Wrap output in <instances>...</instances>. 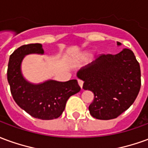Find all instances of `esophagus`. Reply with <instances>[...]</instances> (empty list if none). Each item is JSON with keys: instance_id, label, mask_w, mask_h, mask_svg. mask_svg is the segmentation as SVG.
I'll list each match as a JSON object with an SVG mask.
<instances>
[{"instance_id": "obj_1", "label": "esophagus", "mask_w": 148, "mask_h": 148, "mask_svg": "<svg viewBox=\"0 0 148 148\" xmlns=\"http://www.w3.org/2000/svg\"><path fill=\"white\" fill-rule=\"evenodd\" d=\"M77 82H78V85L80 86V87L82 89V86H83V81L82 80H77Z\"/></svg>"}]
</instances>
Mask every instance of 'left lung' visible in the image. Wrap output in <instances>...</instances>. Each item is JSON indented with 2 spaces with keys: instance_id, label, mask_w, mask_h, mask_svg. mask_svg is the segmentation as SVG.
Masks as SVG:
<instances>
[{
  "instance_id": "left-lung-1",
  "label": "left lung",
  "mask_w": 148,
  "mask_h": 148,
  "mask_svg": "<svg viewBox=\"0 0 148 148\" xmlns=\"http://www.w3.org/2000/svg\"><path fill=\"white\" fill-rule=\"evenodd\" d=\"M121 43L117 42V45ZM83 89L93 93L90 115L98 120L116 118L130 107L141 86L140 63L130 49L116 55H101L77 71Z\"/></svg>"
}]
</instances>
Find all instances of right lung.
Segmentation results:
<instances>
[{"label":"right lung","instance_id":"1","mask_svg":"<svg viewBox=\"0 0 148 148\" xmlns=\"http://www.w3.org/2000/svg\"><path fill=\"white\" fill-rule=\"evenodd\" d=\"M43 53L40 43L20 47L10 55L7 77L12 97L21 109L37 119L53 120L61 116L69 97L78 93L81 88L76 79L64 82L48 80L39 84L27 82L21 72L24 56Z\"/></svg>","mask_w":148,"mask_h":148}]
</instances>
